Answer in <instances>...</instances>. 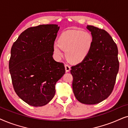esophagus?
<instances>
[{
  "instance_id": "1",
  "label": "esophagus",
  "mask_w": 128,
  "mask_h": 128,
  "mask_svg": "<svg viewBox=\"0 0 128 128\" xmlns=\"http://www.w3.org/2000/svg\"><path fill=\"white\" fill-rule=\"evenodd\" d=\"M65 68L66 72H69L71 70V67L68 64H65Z\"/></svg>"
}]
</instances>
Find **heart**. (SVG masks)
Listing matches in <instances>:
<instances>
[{
  "instance_id": "b5f03b06",
  "label": "heart",
  "mask_w": 128,
  "mask_h": 128,
  "mask_svg": "<svg viewBox=\"0 0 128 128\" xmlns=\"http://www.w3.org/2000/svg\"><path fill=\"white\" fill-rule=\"evenodd\" d=\"M58 43L54 44L53 46L56 57L60 58L62 56V48L66 50V56L68 61L72 63H79L84 61L89 54L93 38L87 32L71 30L61 34Z\"/></svg>"
}]
</instances>
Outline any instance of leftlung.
Segmentation results:
<instances>
[{
	"instance_id": "left-lung-1",
	"label": "left lung",
	"mask_w": 128,
	"mask_h": 128,
	"mask_svg": "<svg viewBox=\"0 0 128 128\" xmlns=\"http://www.w3.org/2000/svg\"><path fill=\"white\" fill-rule=\"evenodd\" d=\"M93 43L84 61L71 67L72 90L80 102L94 105L106 99L113 91L119 71L116 44L108 32L87 26Z\"/></svg>"
}]
</instances>
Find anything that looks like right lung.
Instances as JSON below:
<instances>
[{
    "label": "right lung",
    "instance_id": "right-lung-1",
    "mask_svg": "<svg viewBox=\"0 0 128 128\" xmlns=\"http://www.w3.org/2000/svg\"><path fill=\"white\" fill-rule=\"evenodd\" d=\"M59 28L57 24L29 27L12 47L8 67L13 88L32 106L48 104L55 95L56 82L65 74L64 64L52 57Z\"/></svg>",
    "mask_w": 128,
    "mask_h": 128
}]
</instances>
